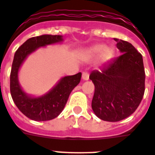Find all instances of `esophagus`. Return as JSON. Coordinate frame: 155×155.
<instances>
[{
    "mask_svg": "<svg viewBox=\"0 0 155 155\" xmlns=\"http://www.w3.org/2000/svg\"><path fill=\"white\" fill-rule=\"evenodd\" d=\"M89 78V74L88 72H84L83 74H82V79H83L84 81H88Z\"/></svg>",
    "mask_w": 155,
    "mask_h": 155,
    "instance_id": "1",
    "label": "esophagus"
}]
</instances>
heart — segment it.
I'll list each match as a JSON object with an SVG mask.
<instances>
[{
	"mask_svg": "<svg viewBox=\"0 0 155 155\" xmlns=\"http://www.w3.org/2000/svg\"><path fill=\"white\" fill-rule=\"evenodd\" d=\"M98 55V61L100 64L109 61L114 56V50L111 47H104L103 44H96L84 51L82 57L84 60H93Z\"/></svg>",
	"mask_w": 155,
	"mask_h": 155,
	"instance_id": "b5f03b06",
	"label": "heart"
}]
</instances>
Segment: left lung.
Masks as SVG:
<instances>
[{
	"label": "left lung",
	"instance_id": "8db88e82",
	"mask_svg": "<svg viewBox=\"0 0 155 155\" xmlns=\"http://www.w3.org/2000/svg\"><path fill=\"white\" fill-rule=\"evenodd\" d=\"M114 40L122 54L89 75L94 84L92 109L98 118L107 121H121L131 115L145 93L142 55L130 42Z\"/></svg>",
	"mask_w": 155,
	"mask_h": 155
}]
</instances>
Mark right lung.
I'll return each mask as SVG.
<instances>
[{
    "mask_svg": "<svg viewBox=\"0 0 155 155\" xmlns=\"http://www.w3.org/2000/svg\"><path fill=\"white\" fill-rule=\"evenodd\" d=\"M62 41L61 35L44 34L33 37L24 42L15 53L10 78L11 97L19 111L34 121H49L57 117L62 112L70 94L81 81V73L79 72L74 75L61 78L48 93L34 98L27 94L20 87L18 81V72L28 55L38 48Z\"/></svg>",
    "mask_w": 155,
    "mask_h": 155,
    "instance_id": "right-lung-1",
    "label": "right lung"
}]
</instances>
